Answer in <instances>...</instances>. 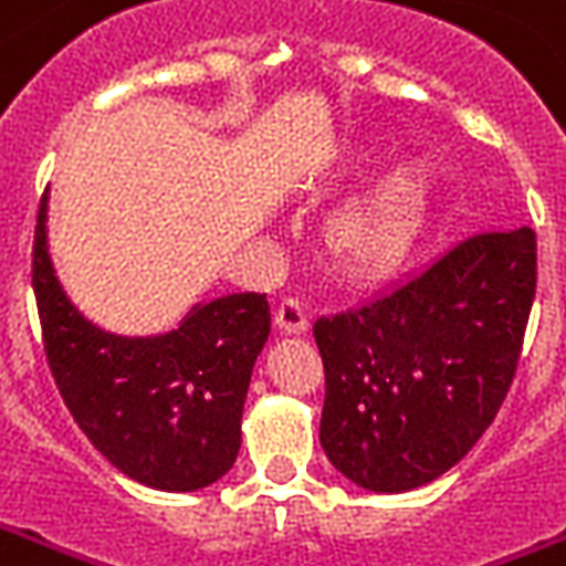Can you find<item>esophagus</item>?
<instances>
[{
  "label": "esophagus",
  "mask_w": 566,
  "mask_h": 566,
  "mask_svg": "<svg viewBox=\"0 0 566 566\" xmlns=\"http://www.w3.org/2000/svg\"><path fill=\"white\" fill-rule=\"evenodd\" d=\"M275 327H279V334L296 337V334L310 331V318H306V312L296 300H284L282 306L275 310Z\"/></svg>",
  "instance_id": "34e87169"
}]
</instances>
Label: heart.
Wrapping results in <instances>:
<instances>
[{"label":"heart","mask_w":566,"mask_h":566,"mask_svg":"<svg viewBox=\"0 0 566 566\" xmlns=\"http://www.w3.org/2000/svg\"><path fill=\"white\" fill-rule=\"evenodd\" d=\"M420 187L413 180H398L361 211L343 220L334 248L352 270L379 272L395 266L413 242L420 223Z\"/></svg>","instance_id":"1"}]
</instances>
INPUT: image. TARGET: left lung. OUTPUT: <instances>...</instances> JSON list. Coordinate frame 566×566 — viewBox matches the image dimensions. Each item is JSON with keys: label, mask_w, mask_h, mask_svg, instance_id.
I'll use <instances>...</instances> for the list:
<instances>
[{"label": "left lung", "mask_w": 566, "mask_h": 566, "mask_svg": "<svg viewBox=\"0 0 566 566\" xmlns=\"http://www.w3.org/2000/svg\"><path fill=\"white\" fill-rule=\"evenodd\" d=\"M536 294V232H481L377 300L315 322L322 448L370 493L441 478L475 448L515 377Z\"/></svg>", "instance_id": "obj_1"}]
</instances>
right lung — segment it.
I'll use <instances>...</instances> for the list:
<instances>
[{"label": "right lung", "mask_w": 566, "mask_h": 566, "mask_svg": "<svg viewBox=\"0 0 566 566\" xmlns=\"http://www.w3.org/2000/svg\"><path fill=\"white\" fill-rule=\"evenodd\" d=\"M33 291L51 374L88 441L146 488L192 493L232 469L256 358L270 339L263 294L192 303L171 331L116 334L91 322L57 279L49 192L39 205Z\"/></svg>", "instance_id": "1"}]
</instances>
